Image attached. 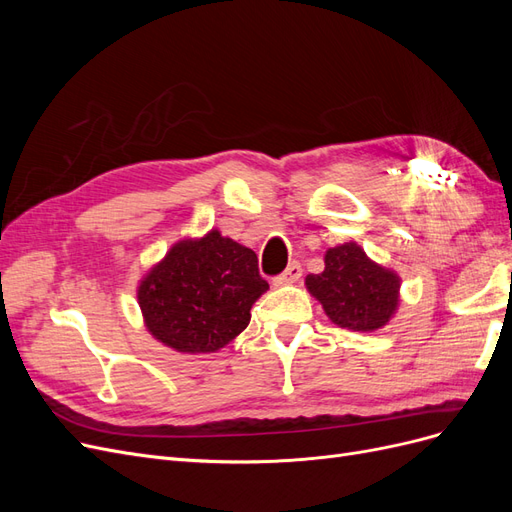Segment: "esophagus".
Returning a JSON list of instances; mask_svg holds the SVG:
<instances>
[{"instance_id":"esophagus-1","label":"esophagus","mask_w":512,"mask_h":512,"mask_svg":"<svg viewBox=\"0 0 512 512\" xmlns=\"http://www.w3.org/2000/svg\"><path fill=\"white\" fill-rule=\"evenodd\" d=\"M303 275V269L299 262H290V265L286 267V271L282 275H277L273 280V286H288V284H297L301 280Z\"/></svg>"}]
</instances>
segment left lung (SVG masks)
Segmentation results:
<instances>
[{
  "mask_svg": "<svg viewBox=\"0 0 512 512\" xmlns=\"http://www.w3.org/2000/svg\"><path fill=\"white\" fill-rule=\"evenodd\" d=\"M305 288L333 324L359 333L386 327L401 301L397 271L378 265L354 241L329 247L324 271L307 275Z\"/></svg>",
  "mask_w": 512,
  "mask_h": 512,
  "instance_id": "1",
  "label": "left lung"
}]
</instances>
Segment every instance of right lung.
I'll return each mask as SVG.
<instances>
[{"instance_id": "obj_1", "label": "right lung", "mask_w": 512, "mask_h": 512, "mask_svg": "<svg viewBox=\"0 0 512 512\" xmlns=\"http://www.w3.org/2000/svg\"><path fill=\"white\" fill-rule=\"evenodd\" d=\"M267 290L250 247L211 228L170 247L138 280L136 299L153 339L183 354H209L250 324V309Z\"/></svg>"}]
</instances>
